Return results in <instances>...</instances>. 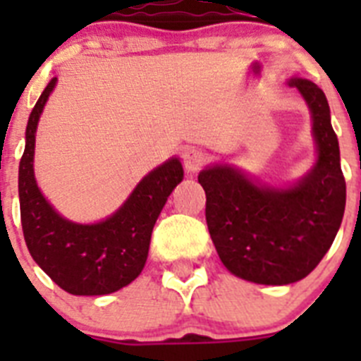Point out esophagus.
Listing matches in <instances>:
<instances>
[{"mask_svg": "<svg viewBox=\"0 0 361 361\" xmlns=\"http://www.w3.org/2000/svg\"><path fill=\"white\" fill-rule=\"evenodd\" d=\"M183 162L188 173H197V171L202 170V166L206 164V153H204L202 149L190 148L184 152Z\"/></svg>", "mask_w": 361, "mask_h": 361, "instance_id": "esophagus-1", "label": "esophagus"}]
</instances>
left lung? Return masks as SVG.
Instances as JSON below:
<instances>
[{
  "label": "left lung",
  "instance_id": "left-lung-1",
  "mask_svg": "<svg viewBox=\"0 0 361 361\" xmlns=\"http://www.w3.org/2000/svg\"><path fill=\"white\" fill-rule=\"evenodd\" d=\"M289 86L305 99L317 141V164L289 188L253 183L231 166L199 173L206 222L220 260L238 279L286 286L305 279L329 251L345 212V178L329 103L312 81Z\"/></svg>",
  "mask_w": 361,
  "mask_h": 361
}]
</instances>
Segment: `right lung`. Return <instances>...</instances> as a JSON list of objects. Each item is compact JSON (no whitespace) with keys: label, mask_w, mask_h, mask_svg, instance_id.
Returning <instances> with one entry per match:
<instances>
[{"label":"right lung","mask_w":361,"mask_h":361,"mask_svg":"<svg viewBox=\"0 0 361 361\" xmlns=\"http://www.w3.org/2000/svg\"><path fill=\"white\" fill-rule=\"evenodd\" d=\"M57 78L50 79L27 124L19 162V209L23 237L37 266L70 295H110L141 275L153 226L184 177L177 157L149 171L111 216L97 224L63 219L44 199L34 177V146L39 116Z\"/></svg>","instance_id":"add662e5"}]
</instances>
